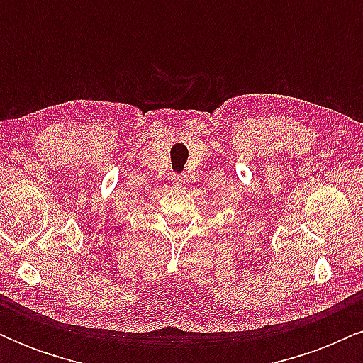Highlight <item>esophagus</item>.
Wrapping results in <instances>:
<instances>
[{
  "label": "esophagus",
  "instance_id": "1",
  "mask_svg": "<svg viewBox=\"0 0 363 363\" xmlns=\"http://www.w3.org/2000/svg\"><path fill=\"white\" fill-rule=\"evenodd\" d=\"M170 181H172L174 186L182 187V186L187 184V176H186V174H172Z\"/></svg>",
  "mask_w": 363,
  "mask_h": 363
}]
</instances>
